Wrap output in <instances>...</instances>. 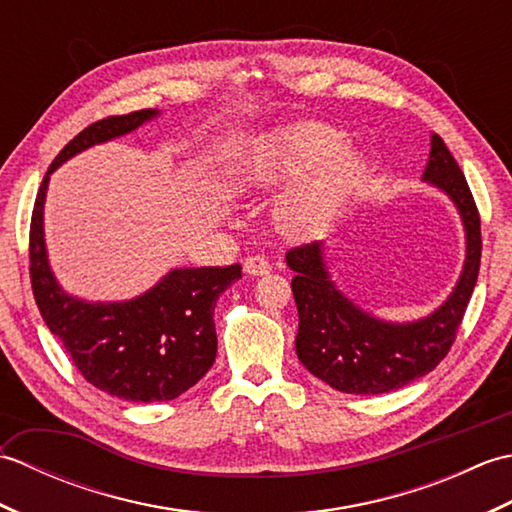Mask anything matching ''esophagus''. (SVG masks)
Wrapping results in <instances>:
<instances>
[{"instance_id": "esophagus-1", "label": "esophagus", "mask_w": 512, "mask_h": 512, "mask_svg": "<svg viewBox=\"0 0 512 512\" xmlns=\"http://www.w3.org/2000/svg\"><path fill=\"white\" fill-rule=\"evenodd\" d=\"M244 270L253 277H262V275H268L270 270H273V264H270L268 259L262 257V255H250L244 262Z\"/></svg>"}]
</instances>
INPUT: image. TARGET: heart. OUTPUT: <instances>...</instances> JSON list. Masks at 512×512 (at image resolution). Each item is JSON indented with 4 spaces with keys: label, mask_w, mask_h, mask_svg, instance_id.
Instances as JSON below:
<instances>
[{
    "label": "heart",
    "mask_w": 512,
    "mask_h": 512,
    "mask_svg": "<svg viewBox=\"0 0 512 512\" xmlns=\"http://www.w3.org/2000/svg\"><path fill=\"white\" fill-rule=\"evenodd\" d=\"M343 132L325 123H299L270 134L250 167L253 182L270 187L299 180L312 170L279 206V220L288 231L312 235L323 231L343 200L363 178V158L343 145Z\"/></svg>",
    "instance_id": "heart-1"
}]
</instances>
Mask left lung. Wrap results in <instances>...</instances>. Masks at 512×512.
Listing matches in <instances>:
<instances>
[{
    "label": "left lung",
    "instance_id": "8db88e82",
    "mask_svg": "<svg viewBox=\"0 0 512 512\" xmlns=\"http://www.w3.org/2000/svg\"><path fill=\"white\" fill-rule=\"evenodd\" d=\"M424 180L458 204L466 228V262L447 303L418 323H383L347 301L328 277L321 244L288 250L299 310L297 356L310 374L345 394H385L409 385L449 354L469 306L482 259V226L464 173L440 136L431 138Z\"/></svg>",
    "mask_w": 512,
    "mask_h": 512
}]
</instances>
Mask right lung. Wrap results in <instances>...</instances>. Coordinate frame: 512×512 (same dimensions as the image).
Wrapping results in <instances>:
<instances>
[{"instance_id": "right-lung-1", "label": "right lung", "mask_w": 512, "mask_h": 512, "mask_svg": "<svg viewBox=\"0 0 512 512\" xmlns=\"http://www.w3.org/2000/svg\"><path fill=\"white\" fill-rule=\"evenodd\" d=\"M151 116L154 110L105 116L59 151L39 187L28 244L32 295L50 332L90 385L132 402L173 400L209 372L217 352L215 301L242 277V266L171 270L134 301L83 303L61 292L50 273L41 215L48 176L61 162L132 132Z\"/></svg>"}]
</instances>
